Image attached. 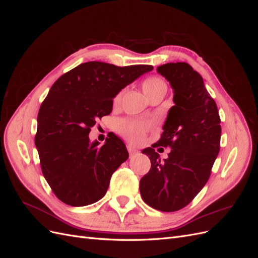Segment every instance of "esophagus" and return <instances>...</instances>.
<instances>
[{
	"label": "esophagus",
	"instance_id": "obj_1",
	"mask_svg": "<svg viewBox=\"0 0 258 258\" xmlns=\"http://www.w3.org/2000/svg\"><path fill=\"white\" fill-rule=\"evenodd\" d=\"M127 150H128V153L130 156H134V155L138 154V150L132 145H127Z\"/></svg>",
	"mask_w": 258,
	"mask_h": 258
}]
</instances>
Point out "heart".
Listing matches in <instances>:
<instances>
[{
	"label": "heart",
	"mask_w": 258,
	"mask_h": 258,
	"mask_svg": "<svg viewBox=\"0 0 258 258\" xmlns=\"http://www.w3.org/2000/svg\"><path fill=\"white\" fill-rule=\"evenodd\" d=\"M142 89L145 95L148 97V99H151L154 96L165 95L167 91V84L159 76H151L142 83ZM122 92L123 91L121 90L117 93L114 99L115 103L119 102ZM147 128L148 124L140 120L121 119L116 122V130L121 136L127 138L129 141L135 143H141L143 141Z\"/></svg>",
	"instance_id": "b5f03b06"
}]
</instances>
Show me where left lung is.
Wrapping results in <instances>:
<instances>
[{
  "mask_svg": "<svg viewBox=\"0 0 258 258\" xmlns=\"http://www.w3.org/2000/svg\"><path fill=\"white\" fill-rule=\"evenodd\" d=\"M157 72L173 89L160 140L142 151L151 159V169L140 181L146 205L174 212L186 207L204 188L220 153L221 118L201 75L186 62L167 63ZM170 147L168 158L160 160L155 147Z\"/></svg>",
  "mask_w": 258,
  "mask_h": 258,
  "instance_id": "left-lung-1",
  "label": "left lung"
}]
</instances>
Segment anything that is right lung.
I'll use <instances>...</instances> for the list:
<instances>
[{
    "label": "right lung",
    "instance_id": "right-lung-1",
    "mask_svg": "<svg viewBox=\"0 0 258 258\" xmlns=\"http://www.w3.org/2000/svg\"><path fill=\"white\" fill-rule=\"evenodd\" d=\"M153 69L90 61L51 86L38 111L34 141L43 175L66 205L88 206L106 194L112 174L129 154L114 134L103 145L90 143V129L98 118L111 114L117 93Z\"/></svg>",
    "mask_w": 258,
    "mask_h": 258
}]
</instances>
